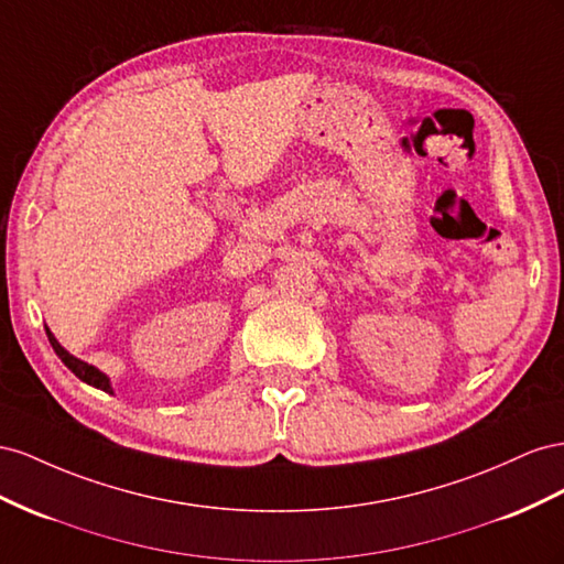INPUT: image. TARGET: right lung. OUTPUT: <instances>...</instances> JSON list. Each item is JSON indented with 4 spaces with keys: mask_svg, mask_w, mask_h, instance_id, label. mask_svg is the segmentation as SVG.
Returning a JSON list of instances; mask_svg holds the SVG:
<instances>
[{
    "mask_svg": "<svg viewBox=\"0 0 564 564\" xmlns=\"http://www.w3.org/2000/svg\"><path fill=\"white\" fill-rule=\"evenodd\" d=\"M46 335H50V343H52L54 351L58 354V359H61L63 364H66L79 380H85L87 384H94V388H99V390H104V392H112V390H110V380L99 371V368H94V366H89V364H85V361L75 359L73 354H68L66 349H63V347L58 345V340L50 333V328H46Z\"/></svg>",
    "mask_w": 564,
    "mask_h": 564,
    "instance_id": "obj_1",
    "label": "right lung"
}]
</instances>
